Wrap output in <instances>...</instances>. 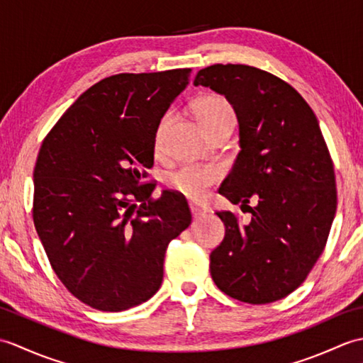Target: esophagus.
<instances>
[{"label":"esophagus","mask_w":363,"mask_h":363,"mask_svg":"<svg viewBox=\"0 0 363 363\" xmlns=\"http://www.w3.org/2000/svg\"><path fill=\"white\" fill-rule=\"evenodd\" d=\"M190 212H191V215H194V217H199V215H204L206 213V209H203L201 206H198V204H191L190 203Z\"/></svg>","instance_id":"1"}]
</instances>
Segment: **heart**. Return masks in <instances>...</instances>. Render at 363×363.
Wrapping results in <instances>:
<instances>
[{"label": "heart", "instance_id": "1", "mask_svg": "<svg viewBox=\"0 0 363 363\" xmlns=\"http://www.w3.org/2000/svg\"><path fill=\"white\" fill-rule=\"evenodd\" d=\"M195 111L199 121L209 134L212 129L218 128L221 125H228V123L235 121V112L234 107L226 98L211 95L199 99L195 106ZM167 117L162 118L160 125L157 128L156 138H154V148L156 151L160 148V133L164 128ZM221 177V169L215 165H201V164H187L177 168L167 177L168 187L177 191L182 196H187L190 199H201L209 187H212L215 182H218Z\"/></svg>", "mask_w": 363, "mask_h": 363}]
</instances>
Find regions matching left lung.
<instances>
[{
	"label": "left lung",
	"instance_id": "1",
	"mask_svg": "<svg viewBox=\"0 0 363 363\" xmlns=\"http://www.w3.org/2000/svg\"><path fill=\"white\" fill-rule=\"evenodd\" d=\"M195 86L233 104L240 152L220 195L247 206L251 220L217 212L226 234L211 274L230 298L267 304L296 290L325 250L337 209L334 164L306 99L277 76L240 64L199 70Z\"/></svg>",
	"mask_w": 363,
	"mask_h": 363
}]
</instances>
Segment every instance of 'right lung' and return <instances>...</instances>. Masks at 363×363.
<instances>
[{
  "mask_svg": "<svg viewBox=\"0 0 363 363\" xmlns=\"http://www.w3.org/2000/svg\"><path fill=\"white\" fill-rule=\"evenodd\" d=\"M190 68L120 73L87 89L45 137L34 168L33 218L54 273L94 309L148 301L168 243L191 223L173 191L142 184L154 138Z\"/></svg>",
  "mask_w": 363,
  "mask_h": 363,
  "instance_id": "add662e5",
  "label": "right lung"
}]
</instances>
